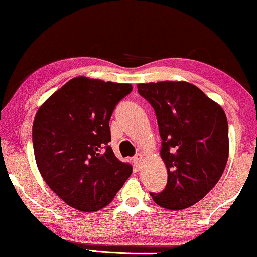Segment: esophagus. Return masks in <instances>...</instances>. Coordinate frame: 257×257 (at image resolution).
I'll return each mask as SVG.
<instances>
[{"mask_svg": "<svg viewBox=\"0 0 257 257\" xmlns=\"http://www.w3.org/2000/svg\"><path fill=\"white\" fill-rule=\"evenodd\" d=\"M143 160H144V156H143L142 153H138V154H137V156L135 157V159H133V161H135V165H136L137 168L142 167Z\"/></svg>", "mask_w": 257, "mask_h": 257, "instance_id": "obj_1", "label": "esophagus"}]
</instances>
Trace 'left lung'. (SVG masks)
<instances>
[{
	"label": "left lung",
	"instance_id": "left-lung-1",
	"mask_svg": "<svg viewBox=\"0 0 257 257\" xmlns=\"http://www.w3.org/2000/svg\"><path fill=\"white\" fill-rule=\"evenodd\" d=\"M156 111L161 137L160 157L167 185L153 201L166 209L199 202L220 180L229 154L223 108L187 82L164 80L137 85Z\"/></svg>",
	"mask_w": 257,
	"mask_h": 257
}]
</instances>
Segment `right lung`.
<instances>
[{"label":"right lung","mask_w":257,"mask_h":257,"mask_svg":"<svg viewBox=\"0 0 257 257\" xmlns=\"http://www.w3.org/2000/svg\"><path fill=\"white\" fill-rule=\"evenodd\" d=\"M131 91V84L79 76L38 108L33 125L38 171L72 208H104L132 174L131 165L118 160L107 145L112 112Z\"/></svg>","instance_id":"obj_1"}]
</instances>
